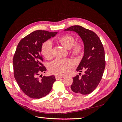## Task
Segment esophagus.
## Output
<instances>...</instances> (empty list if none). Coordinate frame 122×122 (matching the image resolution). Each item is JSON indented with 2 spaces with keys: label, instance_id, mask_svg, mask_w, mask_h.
Wrapping results in <instances>:
<instances>
[{
  "label": "esophagus",
  "instance_id": "esophagus-1",
  "mask_svg": "<svg viewBox=\"0 0 122 122\" xmlns=\"http://www.w3.org/2000/svg\"><path fill=\"white\" fill-rule=\"evenodd\" d=\"M64 76H55V79H56V80H59L60 79L62 78H63Z\"/></svg>",
  "mask_w": 122,
  "mask_h": 122
}]
</instances>
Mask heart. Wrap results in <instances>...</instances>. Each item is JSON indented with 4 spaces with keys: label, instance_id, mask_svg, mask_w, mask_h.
<instances>
[{
    "label": "heart",
    "instance_id": "heart-1",
    "mask_svg": "<svg viewBox=\"0 0 122 122\" xmlns=\"http://www.w3.org/2000/svg\"><path fill=\"white\" fill-rule=\"evenodd\" d=\"M61 45L67 49H70L74 45L75 40L71 35H65L59 40ZM83 50V46L81 44H77L73 49V53L76 55H80ZM42 52L46 58H50L52 56V44L51 41H47L43 44ZM73 66V62L70 60L56 59L49 65L50 71L55 74L63 75L67 73L70 67Z\"/></svg>",
    "mask_w": 122,
    "mask_h": 122
}]
</instances>
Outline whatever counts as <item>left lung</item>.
Masks as SVG:
<instances>
[{"label":"left lung","instance_id":"obj_1","mask_svg":"<svg viewBox=\"0 0 122 122\" xmlns=\"http://www.w3.org/2000/svg\"><path fill=\"white\" fill-rule=\"evenodd\" d=\"M64 30L76 32L84 45L83 56L76 71L79 72L83 71L84 74L81 77L78 75L73 77L71 90L77 94H89L97 87L104 71V48L101 40L94 32L81 26H72Z\"/></svg>","mask_w":122,"mask_h":122}]
</instances>
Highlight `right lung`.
I'll return each instance as SVG.
<instances>
[{
  "mask_svg": "<svg viewBox=\"0 0 122 122\" xmlns=\"http://www.w3.org/2000/svg\"><path fill=\"white\" fill-rule=\"evenodd\" d=\"M57 33L36 30L22 39L17 46L13 61L15 78L21 90L31 98L46 96L56 80L54 75L43 76L41 79L39 78V76L46 71L42 64L43 43L54 37Z\"/></svg>",
  "mask_w": 122,
  "mask_h": 122,
  "instance_id": "obj_1",
  "label": "right lung"
}]
</instances>
